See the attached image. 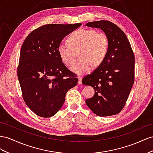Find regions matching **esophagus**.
Masks as SVG:
<instances>
[{
    "label": "esophagus",
    "instance_id": "1",
    "mask_svg": "<svg viewBox=\"0 0 153 153\" xmlns=\"http://www.w3.org/2000/svg\"><path fill=\"white\" fill-rule=\"evenodd\" d=\"M81 84H82V77H78V85H81Z\"/></svg>",
    "mask_w": 153,
    "mask_h": 153
}]
</instances>
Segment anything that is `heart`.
<instances>
[{
    "instance_id": "1",
    "label": "heart",
    "mask_w": 153,
    "mask_h": 153,
    "mask_svg": "<svg viewBox=\"0 0 153 153\" xmlns=\"http://www.w3.org/2000/svg\"><path fill=\"white\" fill-rule=\"evenodd\" d=\"M109 48L108 37L94 29H78L70 35L68 43L61 42L57 47L61 59L67 66L76 61V52L81 50V61L71 67L72 72L78 75L87 74L93 66L100 65L106 58Z\"/></svg>"
}]
</instances>
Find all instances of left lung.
Segmentation results:
<instances>
[{"label": "left lung", "mask_w": 153, "mask_h": 153, "mask_svg": "<svg viewBox=\"0 0 153 153\" xmlns=\"http://www.w3.org/2000/svg\"><path fill=\"white\" fill-rule=\"evenodd\" d=\"M86 26L103 31L108 38L109 48L105 61L82 80L95 91L85 103L99 116L117 114L124 107L134 82V53L126 35L114 23L102 20Z\"/></svg>", "instance_id": "1"}]
</instances>
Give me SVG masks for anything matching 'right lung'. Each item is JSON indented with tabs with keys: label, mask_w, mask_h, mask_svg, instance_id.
Returning a JSON list of instances; mask_svg holds the SVG:
<instances>
[{
	"label": "right lung",
	"mask_w": 153,
	"mask_h": 153,
	"mask_svg": "<svg viewBox=\"0 0 153 153\" xmlns=\"http://www.w3.org/2000/svg\"><path fill=\"white\" fill-rule=\"evenodd\" d=\"M81 23L43 25L31 32L22 45L17 76L23 100L39 116L50 117L60 110L68 90L77 84L66 67L57 47Z\"/></svg>",
	"instance_id": "1"
}]
</instances>
